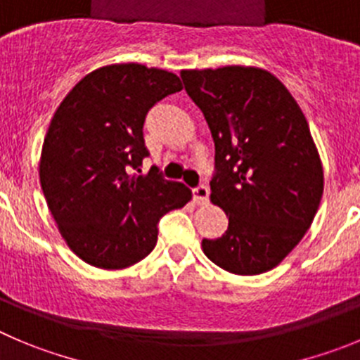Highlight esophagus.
Wrapping results in <instances>:
<instances>
[{"mask_svg": "<svg viewBox=\"0 0 360 360\" xmlns=\"http://www.w3.org/2000/svg\"><path fill=\"white\" fill-rule=\"evenodd\" d=\"M207 199H210V188L204 186V184H200V186H197L195 190H193V200H195L197 204H206Z\"/></svg>", "mask_w": 360, "mask_h": 360, "instance_id": "34e87169", "label": "esophagus"}]
</instances>
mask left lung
<instances>
[{"label": "left lung", "instance_id": "left-lung-1", "mask_svg": "<svg viewBox=\"0 0 360 360\" xmlns=\"http://www.w3.org/2000/svg\"><path fill=\"white\" fill-rule=\"evenodd\" d=\"M214 142L211 202L229 227L202 240L217 266L259 275L300 243L323 195V165L307 119L286 85L250 65L181 70Z\"/></svg>", "mask_w": 360, "mask_h": 360}]
</instances>
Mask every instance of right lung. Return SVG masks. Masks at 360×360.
<instances>
[{
	"mask_svg": "<svg viewBox=\"0 0 360 360\" xmlns=\"http://www.w3.org/2000/svg\"><path fill=\"white\" fill-rule=\"evenodd\" d=\"M183 90L174 72L142 63L92 70L56 108L44 136L39 179L67 247L101 270L133 266L153 252L158 220L191 200L183 183L154 169L143 122L150 106Z\"/></svg>",
	"mask_w": 360,
	"mask_h": 360,
	"instance_id": "obj_1",
	"label": "right lung"
}]
</instances>
